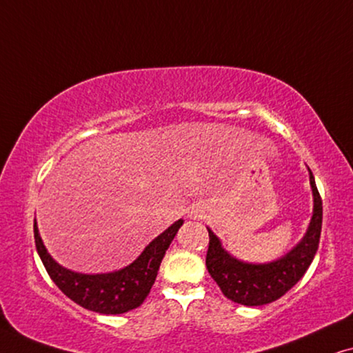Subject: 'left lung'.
Listing matches in <instances>:
<instances>
[{"mask_svg":"<svg viewBox=\"0 0 353 353\" xmlns=\"http://www.w3.org/2000/svg\"><path fill=\"white\" fill-rule=\"evenodd\" d=\"M309 179L314 196V211L309 227L301 241L275 261L254 264L236 259L222 246L219 236L208 227L210 248L206 254V267L227 299L248 307L270 304L286 294L304 276L319 250L323 219L321 198L310 170Z\"/></svg>","mask_w":353,"mask_h":353,"instance_id":"8db88e82","label":"left lung"}]
</instances>
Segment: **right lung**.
I'll return each mask as SVG.
<instances>
[{"mask_svg": "<svg viewBox=\"0 0 353 353\" xmlns=\"http://www.w3.org/2000/svg\"><path fill=\"white\" fill-rule=\"evenodd\" d=\"M183 221L179 219L148 243L136 261L108 274H79L59 264L39 236L34 219V245L44 269L67 297L84 309L103 315H118L136 309L150 292L165 252Z\"/></svg>", "mask_w": 353, "mask_h": 353, "instance_id": "1", "label": "right lung"}]
</instances>
